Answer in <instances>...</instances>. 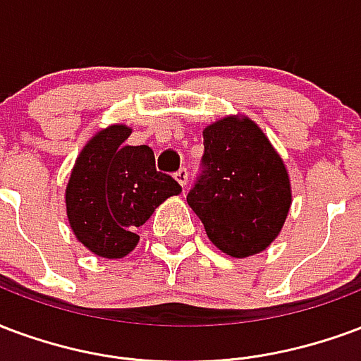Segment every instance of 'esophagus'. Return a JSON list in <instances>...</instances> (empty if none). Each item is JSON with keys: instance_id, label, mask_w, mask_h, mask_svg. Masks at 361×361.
<instances>
[{"instance_id": "34e87169", "label": "esophagus", "mask_w": 361, "mask_h": 361, "mask_svg": "<svg viewBox=\"0 0 361 361\" xmlns=\"http://www.w3.org/2000/svg\"><path fill=\"white\" fill-rule=\"evenodd\" d=\"M175 178H177V183L183 186V188H186V183H188V171L184 169H178L177 173H175Z\"/></svg>"}]
</instances>
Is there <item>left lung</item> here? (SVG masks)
Listing matches in <instances>:
<instances>
[{
  "label": "left lung",
  "mask_w": 361,
  "mask_h": 361,
  "mask_svg": "<svg viewBox=\"0 0 361 361\" xmlns=\"http://www.w3.org/2000/svg\"><path fill=\"white\" fill-rule=\"evenodd\" d=\"M202 134L204 173L186 202L223 254L256 256L281 235L290 212L285 161L246 115H227Z\"/></svg>",
  "instance_id": "left-lung-1"
}]
</instances>
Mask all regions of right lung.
Here are the masks:
<instances>
[{
	"label": "right lung",
	"mask_w": 361,
	"mask_h": 361,
	"mask_svg": "<svg viewBox=\"0 0 361 361\" xmlns=\"http://www.w3.org/2000/svg\"><path fill=\"white\" fill-rule=\"evenodd\" d=\"M130 133V126L119 123L99 128L76 155L65 190L76 240L105 259L130 254L140 240L136 227L183 192L175 178L155 171L149 146H126Z\"/></svg>",
	"instance_id": "1"
}]
</instances>
